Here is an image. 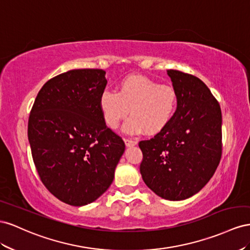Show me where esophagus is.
I'll return each instance as SVG.
<instances>
[{
	"mask_svg": "<svg viewBox=\"0 0 250 250\" xmlns=\"http://www.w3.org/2000/svg\"><path fill=\"white\" fill-rule=\"evenodd\" d=\"M125 144L127 147H131V146H135L137 145V141L135 140H131V139H125Z\"/></svg>",
	"mask_w": 250,
	"mask_h": 250,
	"instance_id": "obj_1",
	"label": "esophagus"
}]
</instances>
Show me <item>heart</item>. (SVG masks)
I'll return each instance as SVG.
<instances>
[{
    "mask_svg": "<svg viewBox=\"0 0 250 250\" xmlns=\"http://www.w3.org/2000/svg\"><path fill=\"white\" fill-rule=\"evenodd\" d=\"M178 93L172 85L160 84L142 75L125 77L117 92L104 90L99 96L98 105L105 125L112 130L129 113L124 132L138 135L146 131L157 134L172 121L178 106Z\"/></svg>",
    "mask_w": 250,
    "mask_h": 250,
    "instance_id": "obj_1",
    "label": "heart"
}]
</instances>
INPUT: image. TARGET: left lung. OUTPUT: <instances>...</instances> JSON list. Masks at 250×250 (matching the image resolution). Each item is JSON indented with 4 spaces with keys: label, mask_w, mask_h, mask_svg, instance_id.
<instances>
[{
    "label": "left lung",
    "mask_w": 250,
    "mask_h": 250,
    "mask_svg": "<svg viewBox=\"0 0 250 250\" xmlns=\"http://www.w3.org/2000/svg\"><path fill=\"white\" fill-rule=\"evenodd\" d=\"M178 93L172 121L154 138L139 142L140 174L148 188L169 201L200 191L215 174L222 153V114L201 80L167 70Z\"/></svg>",
    "instance_id": "left-lung-1"
}]
</instances>
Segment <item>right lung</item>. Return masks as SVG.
Instances as JSON below:
<instances>
[{
	"label": "right lung",
	"instance_id": "1",
	"mask_svg": "<svg viewBox=\"0 0 250 250\" xmlns=\"http://www.w3.org/2000/svg\"><path fill=\"white\" fill-rule=\"evenodd\" d=\"M102 69L69 70L48 81L28 121L33 162L42 182L72 206L94 202L110 188L125 142L105 125L98 99Z\"/></svg>",
	"mask_w": 250,
	"mask_h": 250
}]
</instances>
